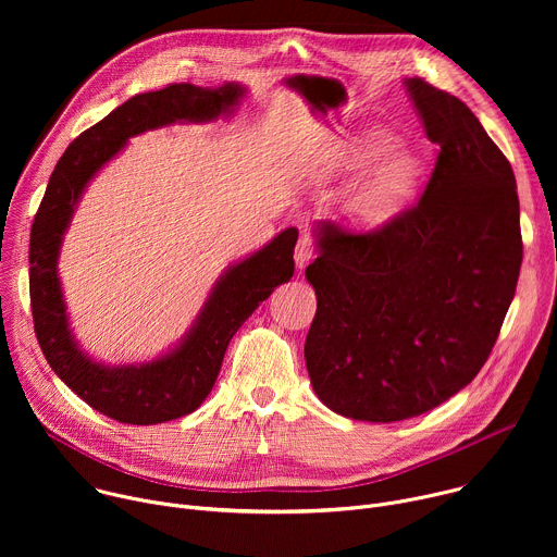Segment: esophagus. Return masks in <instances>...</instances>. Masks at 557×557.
<instances>
[{
  "label": "esophagus",
  "instance_id": "obj_1",
  "mask_svg": "<svg viewBox=\"0 0 557 557\" xmlns=\"http://www.w3.org/2000/svg\"><path fill=\"white\" fill-rule=\"evenodd\" d=\"M312 258H314L312 240H310L308 235H301L299 240H297V247H295V264H297V269H304Z\"/></svg>",
  "mask_w": 557,
  "mask_h": 557
}]
</instances>
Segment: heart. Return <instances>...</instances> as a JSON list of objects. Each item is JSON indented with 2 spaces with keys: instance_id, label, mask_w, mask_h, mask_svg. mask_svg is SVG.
Returning a JSON list of instances; mask_svg holds the SVG:
<instances>
[{
  "instance_id": "b5f03b06",
  "label": "heart",
  "mask_w": 557,
  "mask_h": 557,
  "mask_svg": "<svg viewBox=\"0 0 557 557\" xmlns=\"http://www.w3.org/2000/svg\"><path fill=\"white\" fill-rule=\"evenodd\" d=\"M392 145L389 134L381 129H361L344 136L331 153L329 168L337 172H361L382 156L355 185L348 198V213L352 222L363 228H376L389 222L419 191V161L406 149H392L385 154Z\"/></svg>"
}]
</instances>
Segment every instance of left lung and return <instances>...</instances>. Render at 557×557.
<instances>
[{
	"label": "left lung",
	"instance_id": "left-lung-1",
	"mask_svg": "<svg viewBox=\"0 0 557 557\" xmlns=\"http://www.w3.org/2000/svg\"><path fill=\"white\" fill-rule=\"evenodd\" d=\"M406 90L432 143L419 202L372 233L314 222L317 295L304 357L333 412L370 423L419 417L485 366L522 264L516 176L473 112L423 78Z\"/></svg>",
	"mask_w": 557,
	"mask_h": 557
}]
</instances>
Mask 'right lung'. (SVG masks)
<instances>
[{
    "mask_svg": "<svg viewBox=\"0 0 557 557\" xmlns=\"http://www.w3.org/2000/svg\"><path fill=\"white\" fill-rule=\"evenodd\" d=\"M247 97L240 84L200 88L174 84L136 95L74 138L59 158L30 231V306L37 342L54 374L97 412L127 425H156L191 414L211 392L226 346L251 312L295 273L297 228L231 264L213 284L185 337L143 363L110 366L78 346L59 280V253L90 181L132 136L174 123H211L235 114Z\"/></svg>",
    "mask_w": 557,
    "mask_h": 557,
    "instance_id": "add662e5",
    "label": "right lung"
}]
</instances>
